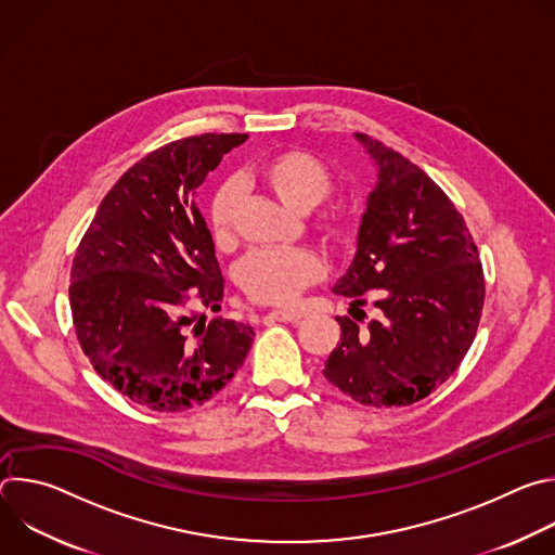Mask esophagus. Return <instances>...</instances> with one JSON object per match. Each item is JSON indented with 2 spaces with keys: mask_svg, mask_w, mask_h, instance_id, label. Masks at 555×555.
<instances>
[{
  "mask_svg": "<svg viewBox=\"0 0 555 555\" xmlns=\"http://www.w3.org/2000/svg\"><path fill=\"white\" fill-rule=\"evenodd\" d=\"M300 321V313L298 311H287V309H274L270 313L263 315V323H298Z\"/></svg>",
  "mask_w": 555,
  "mask_h": 555,
  "instance_id": "obj_1",
  "label": "esophagus"
}]
</instances>
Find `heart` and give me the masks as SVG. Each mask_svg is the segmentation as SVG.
I'll list each match as a JSON object with an SVG mask.
<instances>
[{
	"instance_id": "heart-1",
	"label": "heart",
	"mask_w": 555,
	"mask_h": 555,
	"mask_svg": "<svg viewBox=\"0 0 555 555\" xmlns=\"http://www.w3.org/2000/svg\"><path fill=\"white\" fill-rule=\"evenodd\" d=\"M257 182L296 212H309L327 199L334 191L330 169L307 151H281L263 160L255 171ZM236 193L223 186L210 202V230L217 246H228L234 240ZM321 234L330 244H340L347 236V219L332 212L319 223ZM325 268L319 255L298 250H255L240 268L236 283L255 300L263 305H292L300 292L323 276Z\"/></svg>"
}]
</instances>
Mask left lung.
Listing matches in <instances>:
<instances>
[{"label":"left lung","instance_id":"1","mask_svg":"<svg viewBox=\"0 0 555 555\" xmlns=\"http://www.w3.org/2000/svg\"><path fill=\"white\" fill-rule=\"evenodd\" d=\"M377 169L358 228L356 257L334 292L377 319L349 315L325 377L364 406H409L441 386L477 334L486 281L472 234L448 195L411 160L356 133ZM362 311V309H360Z\"/></svg>","mask_w":555,"mask_h":555}]
</instances>
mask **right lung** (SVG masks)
I'll list each match as a JSON object with an SVG mask.
<instances>
[{
    "instance_id": "1",
    "label": "right lung",
    "mask_w": 555,
    "mask_h": 555,
    "mask_svg": "<svg viewBox=\"0 0 555 555\" xmlns=\"http://www.w3.org/2000/svg\"><path fill=\"white\" fill-rule=\"evenodd\" d=\"M246 133H202L135 163L101 202L72 263L76 338L94 371L151 411L202 406L240 369L255 330L221 315L223 276L195 193Z\"/></svg>"
}]
</instances>
